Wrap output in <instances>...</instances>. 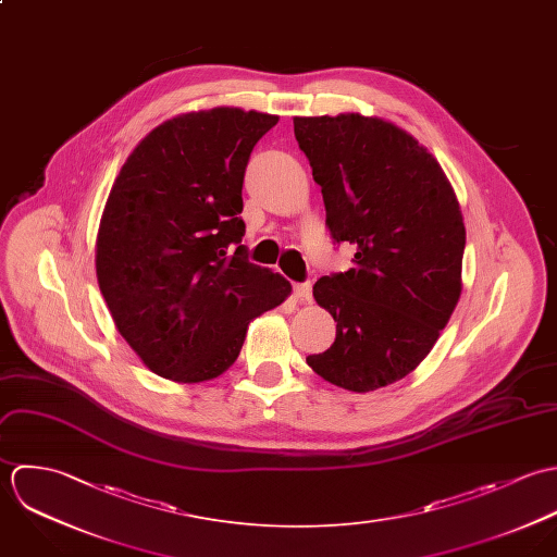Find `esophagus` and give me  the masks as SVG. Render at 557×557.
<instances>
[{
    "label": "esophagus",
    "instance_id": "34e87169",
    "mask_svg": "<svg viewBox=\"0 0 557 557\" xmlns=\"http://www.w3.org/2000/svg\"><path fill=\"white\" fill-rule=\"evenodd\" d=\"M293 293H295V297L299 299V301H312V286H310V282H304V284H295L293 286Z\"/></svg>",
    "mask_w": 557,
    "mask_h": 557
}]
</instances>
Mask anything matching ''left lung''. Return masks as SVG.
I'll use <instances>...</instances> for the list:
<instances>
[{
  "label": "left lung",
  "mask_w": 557,
  "mask_h": 557,
  "mask_svg": "<svg viewBox=\"0 0 557 557\" xmlns=\"http://www.w3.org/2000/svg\"><path fill=\"white\" fill-rule=\"evenodd\" d=\"M293 122L334 243L357 247L348 271L314 284L337 325L306 361L337 387L372 392L420 366L458 304L460 207L437 159L396 124L359 113Z\"/></svg>",
  "instance_id": "obj_1"
}]
</instances>
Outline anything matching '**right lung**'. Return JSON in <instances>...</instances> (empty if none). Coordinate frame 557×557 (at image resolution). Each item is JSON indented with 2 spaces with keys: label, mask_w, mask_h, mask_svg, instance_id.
<instances>
[{
  "label": "right lung",
  "mask_w": 557,
  "mask_h": 557,
  "mask_svg": "<svg viewBox=\"0 0 557 557\" xmlns=\"http://www.w3.org/2000/svg\"><path fill=\"white\" fill-rule=\"evenodd\" d=\"M277 115L215 108L172 117L128 154L97 236L113 323L159 376L198 383L240 352L251 319L290 284L247 260L243 178Z\"/></svg>",
  "instance_id": "obj_1"
}]
</instances>
